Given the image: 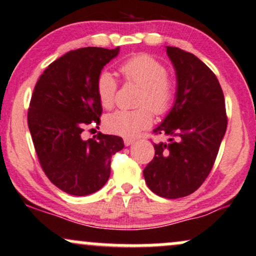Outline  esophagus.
Returning <instances> with one entry per match:
<instances>
[{
	"instance_id": "esophagus-1",
	"label": "esophagus",
	"mask_w": 256,
	"mask_h": 256,
	"mask_svg": "<svg viewBox=\"0 0 256 256\" xmlns=\"http://www.w3.org/2000/svg\"><path fill=\"white\" fill-rule=\"evenodd\" d=\"M123 142H124L126 146H130V144H133L135 142L134 138H126L124 140H123Z\"/></svg>"
}]
</instances>
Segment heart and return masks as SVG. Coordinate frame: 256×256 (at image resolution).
Masks as SVG:
<instances>
[{
    "instance_id": "1",
    "label": "heart",
    "mask_w": 256,
    "mask_h": 256,
    "mask_svg": "<svg viewBox=\"0 0 256 256\" xmlns=\"http://www.w3.org/2000/svg\"><path fill=\"white\" fill-rule=\"evenodd\" d=\"M126 82L138 84L141 91L134 110L120 109L104 118L108 132L121 136H134L152 124L153 115H164L171 109L174 100V83L167 74L166 66L150 54H136L120 68ZM118 80L109 71L100 72L96 80V94L103 108L110 109L115 103Z\"/></svg>"
}]
</instances>
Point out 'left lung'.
I'll return each instance as SVG.
<instances>
[{
  "label": "left lung",
  "instance_id": "left-lung-1",
  "mask_svg": "<svg viewBox=\"0 0 256 256\" xmlns=\"http://www.w3.org/2000/svg\"><path fill=\"white\" fill-rule=\"evenodd\" d=\"M166 52L176 70V100L153 133L168 141L154 144L144 176L154 194L176 200L194 194L209 176L228 120L215 74L192 53L171 46Z\"/></svg>",
  "mask_w": 256,
  "mask_h": 256
}]
</instances>
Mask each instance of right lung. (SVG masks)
<instances>
[{"label":"right lung","mask_w":256,"mask_h":256,"mask_svg":"<svg viewBox=\"0 0 256 256\" xmlns=\"http://www.w3.org/2000/svg\"><path fill=\"white\" fill-rule=\"evenodd\" d=\"M118 52L120 47L68 52L48 65L32 94L27 118L38 159L47 178L68 194L88 196L102 188L112 156L124 147L116 135L82 138L85 126L100 124L96 80Z\"/></svg>","instance_id":"1"}]
</instances>
